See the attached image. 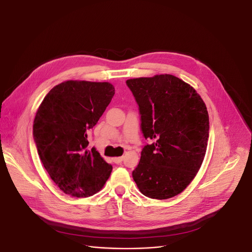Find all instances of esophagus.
Wrapping results in <instances>:
<instances>
[{"label":"esophagus","mask_w":252,"mask_h":252,"mask_svg":"<svg viewBox=\"0 0 252 252\" xmlns=\"http://www.w3.org/2000/svg\"><path fill=\"white\" fill-rule=\"evenodd\" d=\"M124 160V157L123 156H121V157H115V158H113L112 159V161L114 162V163H116V164H119V163H122V161Z\"/></svg>","instance_id":"1"}]
</instances>
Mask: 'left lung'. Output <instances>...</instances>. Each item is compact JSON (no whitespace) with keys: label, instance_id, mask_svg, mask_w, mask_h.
<instances>
[{"label":"left lung","instance_id":"obj_1","mask_svg":"<svg viewBox=\"0 0 252 252\" xmlns=\"http://www.w3.org/2000/svg\"><path fill=\"white\" fill-rule=\"evenodd\" d=\"M139 105L147 144L132 171L140 191L166 199L187 189L204 161L209 140V114L196 91L172 75L126 81Z\"/></svg>","mask_w":252,"mask_h":252}]
</instances>
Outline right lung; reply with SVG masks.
I'll return each instance as SVG.
<instances>
[{"instance_id":"add662e5","label":"right lung","mask_w":252,"mask_h":252,"mask_svg":"<svg viewBox=\"0 0 252 252\" xmlns=\"http://www.w3.org/2000/svg\"><path fill=\"white\" fill-rule=\"evenodd\" d=\"M114 95L110 83L66 81L50 90L33 123L38 156L50 178L64 193L88 197L98 192L112 166L95 148L88 150L87 133Z\"/></svg>"}]
</instances>
